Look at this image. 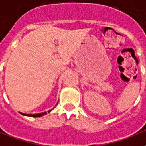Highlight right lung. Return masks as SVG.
Returning <instances> with one entry per match:
<instances>
[{
    "instance_id": "right-lung-1",
    "label": "right lung",
    "mask_w": 146,
    "mask_h": 146,
    "mask_svg": "<svg viewBox=\"0 0 146 146\" xmlns=\"http://www.w3.org/2000/svg\"><path fill=\"white\" fill-rule=\"evenodd\" d=\"M51 110L50 111H48V113L49 112H51ZM23 115H25V116H32V117H40V116H44L45 114H47V113L45 112V113H38V114H24V113H22Z\"/></svg>"
}]
</instances>
